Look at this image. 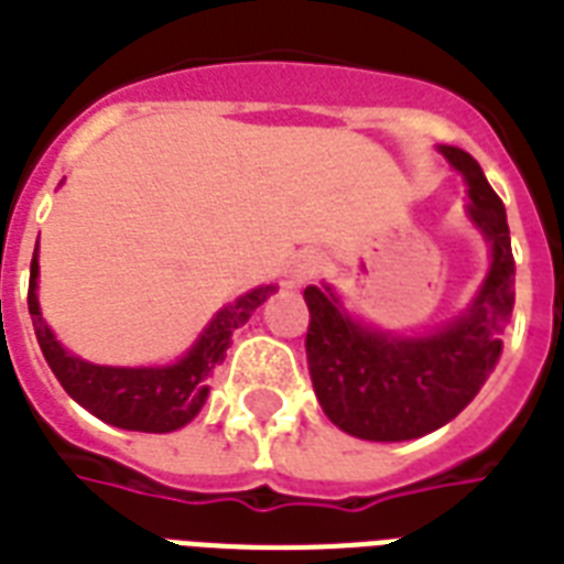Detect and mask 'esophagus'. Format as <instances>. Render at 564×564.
<instances>
[{
    "label": "esophagus",
    "instance_id": "obj_1",
    "mask_svg": "<svg viewBox=\"0 0 564 564\" xmlns=\"http://www.w3.org/2000/svg\"><path fill=\"white\" fill-rule=\"evenodd\" d=\"M319 272H322V257L313 251L301 253L299 260H295V265H292V278H295L299 283L313 281Z\"/></svg>",
    "mask_w": 564,
    "mask_h": 564
}]
</instances>
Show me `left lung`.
I'll list each match as a JSON object with an SVG mask.
<instances>
[{
	"mask_svg": "<svg viewBox=\"0 0 564 564\" xmlns=\"http://www.w3.org/2000/svg\"><path fill=\"white\" fill-rule=\"evenodd\" d=\"M441 150L467 180V213L491 242V272L470 311L432 337H397L351 322L328 286L304 290L311 307L304 349L316 399L330 423L364 441H411L462 414L500 358V334L514 307L506 206L470 153Z\"/></svg>",
	"mask_w": 564,
	"mask_h": 564,
	"instance_id": "left-lung-1",
	"label": "left lung"
}]
</instances>
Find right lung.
I'll return each mask as SVG.
<instances>
[{
    "label": "right lung",
    "instance_id": "1",
    "mask_svg": "<svg viewBox=\"0 0 564 564\" xmlns=\"http://www.w3.org/2000/svg\"><path fill=\"white\" fill-rule=\"evenodd\" d=\"M37 248L32 257V274H29V313L34 319V334L41 343V351L55 378L62 381L67 397H73L82 408H88L102 423L129 429V432H174L186 425L192 416L204 408L206 378L215 364L225 358L230 337L239 325L251 319V313L272 295L278 286H260L245 292L242 299L227 304L218 313L209 328L200 334L195 349L174 367L162 369H127V367H97L88 360L67 355L46 328L37 307Z\"/></svg>",
    "mask_w": 564,
    "mask_h": 564
}]
</instances>
